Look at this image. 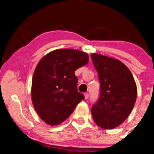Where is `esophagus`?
Returning <instances> with one entry per match:
<instances>
[{
    "mask_svg": "<svg viewBox=\"0 0 154 154\" xmlns=\"http://www.w3.org/2000/svg\"><path fill=\"white\" fill-rule=\"evenodd\" d=\"M84 97H85V99H88L89 98V94L88 93H85L84 94Z\"/></svg>",
    "mask_w": 154,
    "mask_h": 154,
    "instance_id": "esophagus-1",
    "label": "esophagus"
}]
</instances>
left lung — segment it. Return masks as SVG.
Segmentation results:
<instances>
[{
    "mask_svg": "<svg viewBox=\"0 0 154 154\" xmlns=\"http://www.w3.org/2000/svg\"><path fill=\"white\" fill-rule=\"evenodd\" d=\"M92 60L101 84L99 101L92 108L95 123L112 129L126 119L135 106L137 85L131 71L115 58L92 53Z\"/></svg>",
    "mask_w": 154,
    "mask_h": 154,
    "instance_id": "8db88e82",
    "label": "left lung"
}]
</instances>
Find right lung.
<instances>
[{
    "instance_id": "add662e5",
    "label": "right lung",
    "mask_w": 154,
    "mask_h": 154,
    "mask_svg": "<svg viewBox=\"0 0 154 154\" xmlns=\"http://www.w3.org/2000/svg\"><path fill=\"white\" fill-rule=\"evenodd\" d=\"M88 61V53L71 48L53 51L40 60L33 73L31 99L45 123H62L85 99L78 92L75 71Z\"/></svg>"
}]
</instances>
